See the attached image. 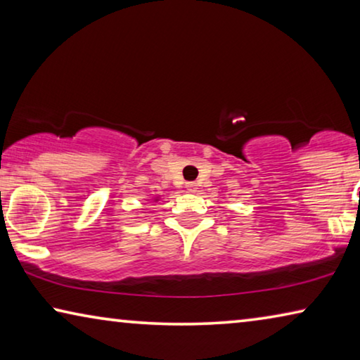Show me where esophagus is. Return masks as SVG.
<instances>
[{
    "label": "esophagus",
    "instance_id": "1",
    "mask_svg": "<svg viewBox=\"0 0 360 360\" xmlns=\"http://www.w3.org/2000/svg\"><path fill=\"white\" fill-rule=\"evenodd\" d=\"M186 188H187V191L191 192V193H195V192L198 191V184H197V182H187Z\"/></svg>",
    "mask_w": 360,
    "mask_h": 360
}]
</instances>
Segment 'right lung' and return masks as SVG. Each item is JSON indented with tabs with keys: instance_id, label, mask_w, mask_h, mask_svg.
Returning <instances> with one entry per match:
<instances>
[{
	"instance_id": "right-lung-1",
	"label": "right lung",
	"mask_w": 360,
	"mask_h": 360,
	"mask_svg": "<svg viewBox=\"0 0 360 360\" xmlns=\"http://www.w3.org/2000/svg\"><path fill=\"white\" fill-rule=\"evenodd\" d=\"M158 198H160V195H157V197H154V202H158Z\"/></svg>"
}]
</instances>
